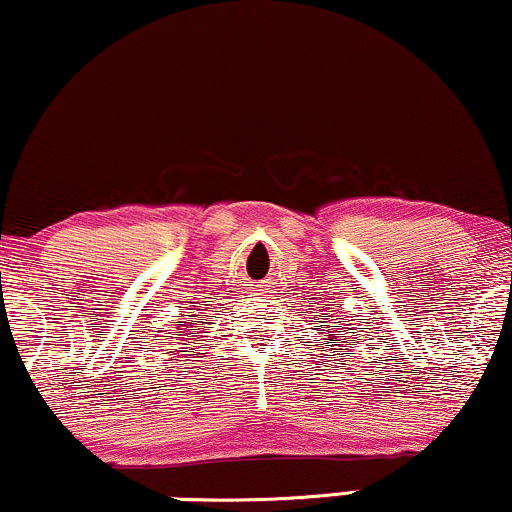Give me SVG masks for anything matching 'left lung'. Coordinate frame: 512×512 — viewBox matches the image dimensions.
I'll return each mask as SVG.
<instances>
[{"label":"left lung","mask_w":512,"mask_h":512,"mask_svg":"<svg viewBox=\"0 0 512 512\" xmlns=\"http://www.w3.org/2000/svg\"><path fill=\"white\" fill-rule=\"evenodd\" d=\"M326 306H333V304H326ZM335 321V318H333ZM330 328H335V333H340L342 338H345V333H342V321H338V326H330ZM330 333H333V330H330Z\"/></svg>","instance_id":"left-lung-1"}]
</instances>
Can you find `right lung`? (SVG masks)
Returning <instances> with one entry per match:
<instances>
[{
  "instance_id": "obj_1",
  "label": "right lung",
  "mask_w": 512,
  "mask_h": 512,
  "mask_svg": "<svg viewBox=\"0 0 512 512\" xmlns=\"http://www.w3.org/2000/svg\"><path fill=\"white\" fill-rule=\"evenodd\" d=\"M201 323H203V318H198V321H177V333L174 335H165L167 340H174L177 338L179 342L177 345H189L191 340H196L198 338V328H201ZM198 345V342H196ZM179 350H182V347H179ZM184 352V350H182ZM167 362H170V359H167Z\"/></svg>"
}]
</instances>
